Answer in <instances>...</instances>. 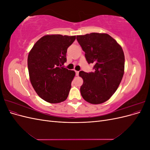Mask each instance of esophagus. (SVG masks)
Instances as JSON below:
<instances>
[{"mask_svg": "<svg viewBox=\"0 0 150 150\" xmlns=\"http://www.w3.org/2000/svg\"><path fill=\"white\" fill-rule=\"evenodd\" d=\"M79 71H76V76H78V75H79Z\"/></svg>", "mask_w": 150, "mask_h": 150, "instance_id": "1", "label": "esophagus"}]
</instances>
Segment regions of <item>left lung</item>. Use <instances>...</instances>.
Instances as JSON below:
<instances>
[{"instance_id":"obj_1","label":"left lung","mask_w":150,"mask_h":150,"mask_svg":"<svg viewBox=\"0 0 150 150\" xmlns=\"http://www.w3.org/2000/svg\"><path fill=\"white\" fill-rule=\"evenodd\" d=\"M78 42L85 52L88 64H94V72L80 71L83 79L81 96L93 104L108 101L121 83L125 72V55L121 46L106 33H93L77 35Z\"/></svg>"}]
</instances>
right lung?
Instances as JSON below:
<instances>
[{"mask_svg": "<svg viewBox=\"0 0 150 150\" xmlns=\"http://www.w3.org/2000/svg\"><path fill=\"white\" fill-rule=\"evenodd\" d=\"M75 39L76 35H44L29 53L30 81L38 96L46 102L59 103L68 96L76 72L62 65L67 60V49Z\"/></svg>", "mask_w": 150, "mask_h": 150, "instance_id": "right-lung-1", "label": "right lung"}]
</instances>
